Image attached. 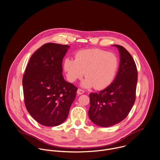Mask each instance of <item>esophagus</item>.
<instances>
[{
    "instance_id": "1",
    "label": "esophagus",
    "mask_w": 160,
    "mask_h": 160,
    "mask_svg": "<svg viewBox=\"0 0 160 160\" xmlns=\"http://www.w3.org/2000/svg\"><path fill=\"white\" fill-rule=\"evenodd\" d=\"M84 92V91L83 90H82V89H78V91H77V94H79V95L82 94Z\"/></svg>"
}]
</instances>
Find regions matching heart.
<instances>
[{"mask_svg": "<svg viewBox=\"0 0 160 160\" xmlns=\"http://www.w3.org/2000/svg\"><path fill=\"white\" fill-rule=\"evenodd\" d=\"M119 67V59L113 52L99 49L79 51L75 59L66 58L63 69L69 82H74L84 74L86 79L81 86L84 88L94 86L96 89L108 87L114 80Z\"/></svg>", "mask_w": 160, "mask_h": 160, "instance_id": "heart-1", "label": "heart"}]
</instances>
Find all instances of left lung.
I'll return each mask as SVG.
<instances>
[{
  "mask_svg": "<svg viewBox=\"0 0 160 160\" xmlns=\"http://www.w3.org/2000/svg\"><path fill=\"white\" fill-rule=\"evenodd\" d=\"M119 52V66L113 82L104 89L91 93L88 114L93 123L109 127L122 121L130 112L136 98L138 72L129 52L122 46L112 45Z\"/></svg>",
  "mask_w": 160,
  "mask_h": 160,
  "instance_id": "1",
  "label": "left lung"
}]
</instances>
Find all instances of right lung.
Returning a JSON list of instances; mask_svg holds the SVG:
<instances>
[{"label":"right lung","instance_id":"1","mask_svg":"<svg viewBox=\"0 0 160 160\" xmlns=\"http://www.w3.org/2000/svg\"><path fill=\"white\" fill-rule=\"evenodd\" d=\"M70 46L47 43L31 56L22 78L24 102L31 116L46 126L67 119L78 88L64 79L62 59Z\"/></svg>","mask_w":160,"mask_h":160}]
</instances>
